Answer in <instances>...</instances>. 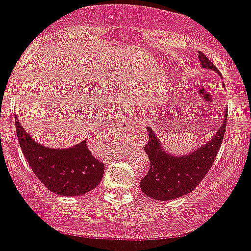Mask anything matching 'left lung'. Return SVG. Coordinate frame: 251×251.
Segmentation results:
<instances>
[{"instance_id": "8db88e82", "label": "left lung", "mask_w": 251, "mask_h": 251, "mask_svg": "<svg viewBox=\"0 0 251 251\" xmlns=\"http://www.w3.org/2000/svg\"><path fill=\"white\" fill-rule=\"evenodd\" d=\"M198 54L203 68L212 69L220 73L216 65L203 53L200 51ZM224 117L225 119L221 127L208 143L191 152L189 155L179 158L165 152L151 127H148L149 140L144 147V150L149 156L150 168L147 176L140 182L141 191L148 197L159 201L176 200L193 191L206 177L213 162L216 160L217 152L225 135L227 111Z\"/></svg>"}]
</instances>
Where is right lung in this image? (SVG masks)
Returning <instances> with one entry per match:
<instances>
[{"mask_svg":"<svg viewBox=\"0 0 251 251\" xmlns=\"http://www.w3.org/2000/svg\"><path fill=\"white\" fill-rule=\"evenodd\" d=\"M21 150L34 174L49 191L60 196H82L99 186L104 164L92 155L87 140L69 149H50L35 143L15 116Z\"/></svg>","mask_w":251,"mask_h":251,"instance_id":"obj_1","label":"right lung"}]
</instances>
